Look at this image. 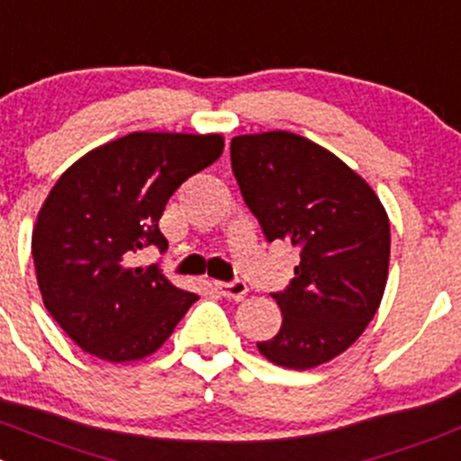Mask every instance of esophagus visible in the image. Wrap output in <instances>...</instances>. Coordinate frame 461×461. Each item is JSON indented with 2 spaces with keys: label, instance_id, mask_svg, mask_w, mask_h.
<instances>
[{
  "label": "esophagus",
  "instance_id": "obj_1",
  "mask_svg": "<svg viewBox=\"0 0 461 461\" xmlns=\"http://www.w3.org/2000/svg\"><path fill=\"white\" fill-rule=\"evenodd\" d=\"M213 286H216V291L222 295V298L243 300L245 295H248V284H245L243 279H234V282H216Z\"/></svg>",
  "mask_w": 461,
  "mask_h": 461
}]
</instances>
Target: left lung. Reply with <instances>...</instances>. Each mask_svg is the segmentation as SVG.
Returning <instances> with one entry per match:
<instances>
[{"instance_id": "8db88e82", "label": "left lung", "mask_w": 461, "mask_h": 461, "mask_svg": "<svg viewBox=\"0 0 461 461\" xmlns=\"http://www.w3.org/2000/svg\"><path fill=\"white\" fill-rule=\"evenodd\" d=\"M231 172L266 240L300 250L289 286L270 294L282 328L259 341L284 368H313L352 346L375 316L389 275V218L339 157L291 131L231 139Z\"/></svg>"}]
</instances>
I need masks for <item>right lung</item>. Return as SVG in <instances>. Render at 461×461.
Returning a JSON list of instances; mask_svg holds the SVG:
<instances>
[{"instance_id": "add662e5", "label": "right lung", "mask_w": 461, "mask_h": 461, "mask_svg": "<svg viewBox=\"0 0 461 461\" xmlns=\"http://www.w3.org/2000/svg\"><path fill=\"white\" fill-rule=\"evenodd\" d=\"M222 136L133 131L68 167L32 239L42 303L90 355L122 364L163 346L195 294L133 255L167 248L158 221L172 193L222 154Z\"/></svg>"}]
</instances>
